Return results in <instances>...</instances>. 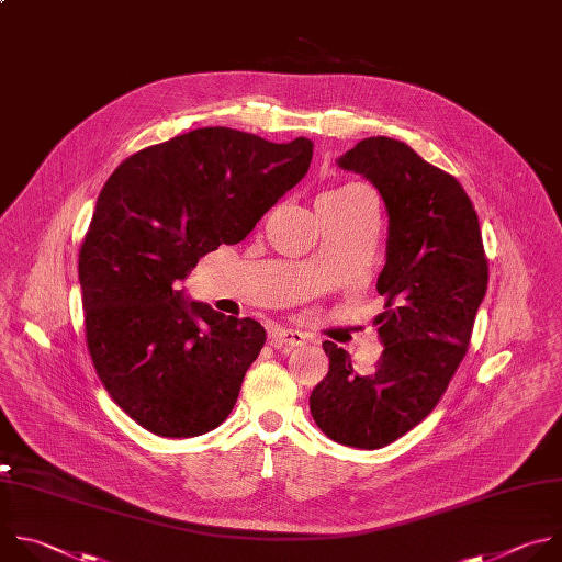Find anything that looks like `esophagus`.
<instances>
[{
	"mask_svg": "<svg viewBox=\"0 0 562 562\" xmlns=\"http://www.w3.org/2000/svg\"><path fill=\"white\" fill-rule=\"evenodd\" d=\"M305 344V336L296 329H288V327H274L270 334V346L279 352H290L294 348H301Z\"/></svg>",
	"mask_w": 562,
	"mask_h": 562,
	"instance_id": "esophagus-1",
	"label": "esophagus"
}]
</instances>
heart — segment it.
<instances>
[{
  "instance_id": "1",
  "label": "heart",
  "mask_w": 562,
  "mask_h": 562,
  "mask_svg": "<svg viewBox=\"0 0 562 562\" xmlns=\"http://www.w3.org/2000/svg\"><path fill=\"white\" fill-rule=\"evenodd\" d=\"M359 199H368L366 192L359 188V186H341L336 190H329L325 194L318 196L316 201V210H323V207H336V205H346V203H352V201H359Z\"/></svg>"
}]
</instances>
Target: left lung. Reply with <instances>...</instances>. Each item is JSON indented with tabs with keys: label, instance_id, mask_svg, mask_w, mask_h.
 <instances>
[{
	"label": "left lung",
	"instance_id": "8db88e82",
	"mask_svg": "<svg viewBox=\"0 0 562 562\" xmlns=\"http://www.w3.org/2000/svg\"><path fill=\"white\" fill-rule=\"evenodd\" d=\"M339 166L368 177L390 214L387 261L376 292L383 355L357 374L346 350L323 344L327 376L310 396L331 440L379 450L416 427L442 398L468 355L490 281L476 210L457 177L407 144L368 137Z\"/></svg>",
	"mask_w": 562,
	"mask_h": 562
}]
</instances>
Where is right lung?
<instances>
[{"mask_svg":"<svg viewBox=\"0 0 562 562\" xmlns=\"http://www.w3.org/2000/svg\"><path fill=\"white\" fill-rule=\"evenodd\" d=\"M310 161L305 137L272 144L214 126L131 155L103 183L79 248L86 346L110 398L144 429L190 438L233 412L266 329L186 303L177 281L244 241Z\"/></svg>","mask_w":562,"mask_h":562,"instance_id":"obj_1","label":"right lung"}]
</instances>
